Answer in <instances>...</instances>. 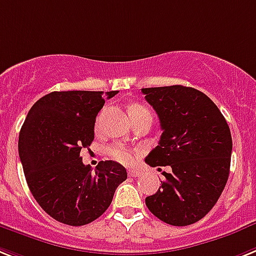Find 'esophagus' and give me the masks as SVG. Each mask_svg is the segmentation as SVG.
Returning a JSON list of instances; mask_svg holds the SVG:
<instances>
[{"mask_svg": "<svg viewBox=\"0 0 256 256\" xmlns=\"http://www.w3.org/2000/svg\"><path fill=\"white\" fill-rule=\"evenodd\" d=\"M128 174L130 176V177H139V176H142V170L140 169H128Z\"/></svg>", "mask_w": 256, "mask_h": 256, "instance_id": "obj_1", "label": "esophagus"}]
</instances>
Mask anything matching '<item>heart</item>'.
I'll return each instance as SVG.
<instances>
[{
    "instance_id": "heart-1",
    "label": "heart",
    "mask_w": 256,
    "mask_h": 256,
    "mask_svg": "<svg viewBox=\"0 0 256 256\" xmlns=\"http://www.w3.org/2000/svg\"><path fill=\"white\" fill-rule=\"evenodd\" d=\"M128 112H130V116L139 114V113H150L148 109L144 108L143 105H132V106H130ZM108 154L113 160L122 162V164H130V162H132L135 156V154L130 148L124 147L122 144H114L109 147Z\"/></svg>"
}]
</instances>
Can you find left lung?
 <instances>
[{
  "label": "left lung",
  "mask_w": 256,
  "mask_h": 256,
  "mask_svg": "<svg viewBox=\"0 0 256 256\" xmlns=\"http://www.w3.org/2000/svg\"><path fill=\"white\" fill-rule=\"evenodd\" d=\"M162 130L146 162L162 172L148 210L166 224L186 226L203 218L218 200L230 169V128L211 98L184 86L142 88Z\"/></svg>",
  "instance_id": "left-lung-1"
}]
</instances>
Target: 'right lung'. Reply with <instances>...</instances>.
<instances>
[{"label":"right lung","mask_w":256,"mask_h":256,"mask_svg":"<svg viewBox=\"0 0 256 256\" xmlns=\"http://www.w3.org/2000/svg\"><path fill=\"white\" fill-rule=\"evenodd\" d=\"M118 91L106 92L110 98ZM102 91L50 92L30 109L19 132V158L26 181L38 206L62 224L80 226L110 206L128 172L116 161L84 165L82 148L95 138L96 116L105 104Z\"/></svg>","instance_id":"add662e5"}]
</instances>
